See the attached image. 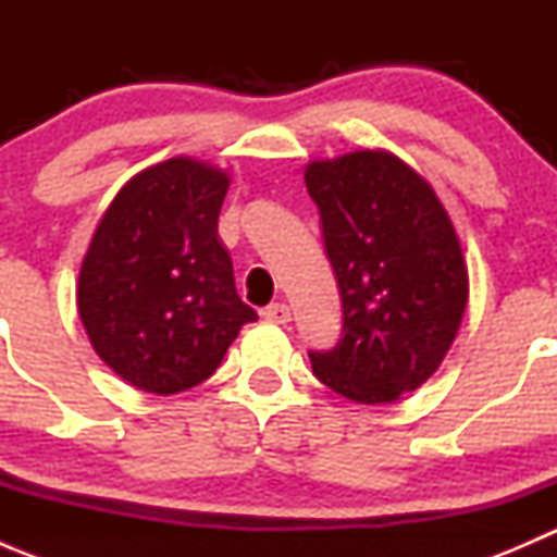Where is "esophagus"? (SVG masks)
Segmentation results:
<instances>
[{
  "mask_svg": "<svg viewBox=\"0 0 557 557\" xmlns=\"http://www.w3.org/2000/svg\"><path fill=\"white\" fill-rule=\"evenodd\" d=\"M263 318L272 320V323L285 325L290 320V307L283 305V301H277V305H269L267 310H263Z\"/></svg>",
  "mask_w": 557,
  "mask_h": 557,
  "instance_id": "esophagus-1",
  "label": "esophagus"
}]
</instances>
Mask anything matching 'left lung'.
<instances>
[{
	"label": "left lung",
	"instance_id": "1",
	"mask_svg": "<svg viewBox=\"0 0 557 557\" xmlns=\"http://www.w3.org/2000/svg\"><path fill=\"white\" fill-rule=\"evenodd\" d=\"M305 183L345 310L334 350L310 352L314 377L350 401H398L445 361L469 301L450 215L387 150L310 161Z\"/></svg>",
	"mask_w": 557,
	"mask_h": 557
}]
</instances>
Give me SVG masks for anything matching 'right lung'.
<instances>
[{"label": "right lung", "mask_w": 557, "mask_h": 557, "mask_svg": "<svg viewBox=\"0 0 557 557\" xmlns=\"http://www.w3.org/2000/svg\"><path fill=\"white\" fill-rule=\"evenodd\" d=\"M232 177L174 156L137 172L104 210L77 277L94 350L137 391L170 396L210 377L245 323L218 237Z\"/></svg>", "instance_id": "obj_1"}]
</instances>
